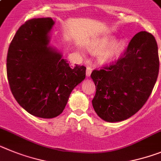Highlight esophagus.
Masks as SVG:
<instances>
[{"mask_svg": "<svg viewBox=\"0 0 161 161\" xmlns=\"http://www.w3.org/2000/svg\"><path fill=\"white\" fill-rule=\"evenodd\" d=\"M92 72V68L90 67H87V69H86V76L89 77Z\"/></svg>", "mask_w": 161, "mask_h": 161, "instance_id": "1", "label": "esophagus"}]
</instances>
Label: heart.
<instances>
[{"label":"heart","instance_id":"1","mask_svg":"<svg viewBox=\"0 0 161 161\" xmlns=\"http://www.w3.org/2000/svg\"><path fill=\"white\" fill-rule=\"evenodd\" d=\"M115 40L116 38L114 36H105L102 38L97 42V45L93 48L94 53H100L102 51H103L98 55V62L100 64H111L117 60L121 56L122 53L125 49V41L124 40L115 41ZM106 47L107 48V49Z\"/></svg>","mask_w":161,"mask_h":161}]
</instances>
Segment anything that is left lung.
<instances>
[{
	"label": "left lung",
	"instance_id": "8db88e82",
	"mask_svg": "<svg viewBox=\"0 0 161 161\" xmlns=\"http://www.w3.org/2000/svg\"><path fill=\"white\" fill-rule=\"evenodd\" d=\"M159 65L155 37L147 31L136 34L115 64L91 73L96 86L92 104L97 116L108 122L134 116L152 94Z\"/></svg>",
	"mask_w": 161,
	"mask_h": 161
}]
</instances>
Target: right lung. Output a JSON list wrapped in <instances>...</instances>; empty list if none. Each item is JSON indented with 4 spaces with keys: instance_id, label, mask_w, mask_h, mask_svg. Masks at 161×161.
<instances>
[{
    "instance_id": "add662e5",
    "label": "right lung",
    "mask_w": 161,
    "mask_h": 161,
    "mask_svg": "<svg viewBox=\"0 0 161 161\" xmlns=\"http://www.w3.org/2000/svg\"><path fill=\"white\" fill-rule=\"evenodd\" d=\"M54 22L33 19L19 27L8 49L6 71L14 97L28 113L40 118L59 116L71 91L86 78V67H70L49 45Z\"/></svg>"
}]
</instances>
